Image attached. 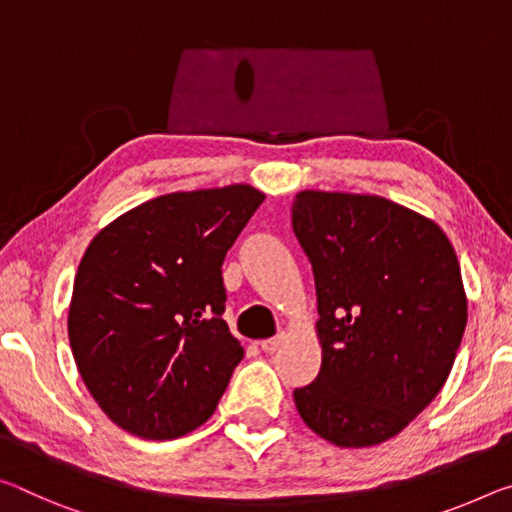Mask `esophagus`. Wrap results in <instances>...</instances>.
<instances>
[{"label": "esophagus", "mask_w": 512, "mask_h": 512, "mask_svg": "<svg viewBox=\"0 0 512 512\" xmlns=\"http://www.w3.org/2000/svg\"><path fill=\"white\" fill-rule=\"evenodd\" d=\"M282 344H285V335H278V337H271V339H264V342H259L264 353H275Z\"/></svg>", "instance_id": "1"}]
</instances>
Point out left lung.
<instances>
[{"label": "left lung", "instance_id": "1", "mask_svg": "<svg viewBox=\"0 0 512 512\" xmlns=\"http://www.w3.org/2000/svg\"><path fill=\"white\" fill-rule=\"evenodd\" d=\"M296 239L316 285L323 351L294 389L300 417L337 446L399 435L449 378L467 296L451 241L431 218L380 196L300 191Z\"/></svg>", "mask_w": 512, "mask_h": 512}]
</instances>
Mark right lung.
Wrapping results in <instances>:
<instances>
[{"instance_id": "1", "label": "right lung", "mask_w": 512, "mask_h": 512, "mask_svg": "<svg viewBox=\"0 0 512 512\" xmlns=\"http://www.w3.org/2000/svg\"><path fill=\"white\" fill-rule=\"evenodd\" d=\"M264 193L248 184L159 196L88 243L68 337L77 369L113 424L175 440L214 415L243 358L223 321V259Z\"/></svg>"}]
</instances>
